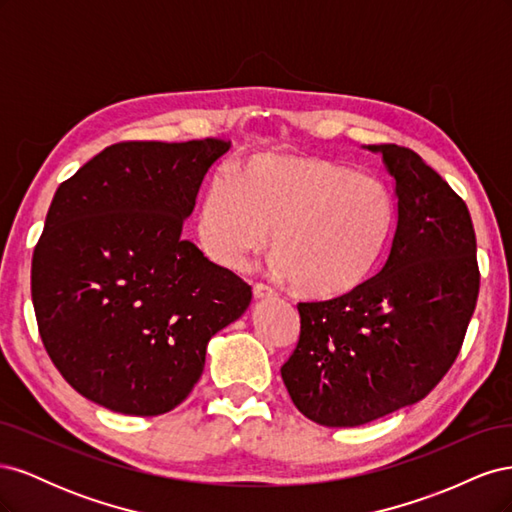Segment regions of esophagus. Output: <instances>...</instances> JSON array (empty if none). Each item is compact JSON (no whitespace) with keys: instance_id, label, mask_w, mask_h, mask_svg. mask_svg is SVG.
<instances>
[{"instance_id":"1","label":"esophagus","mask_w":512,"mask_h":512,"mask_svg":"<svg viewBox=\"0 0 512 512\" xmlns=\"http://www.w3.org/2000/svg\"><path fill=\"white\" fill-rule=\"evenodd\" d=\"M273 290L267 286V284H254V297L256 299H269L273 297Z\"/></svg>"}]
</instances>
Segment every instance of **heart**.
<instances>
[{"label":"heart","mask_w":512,"mask_h":512,"mask_svg":"<svg viewBox=\"0 0 512 512\" xmlns=\"http://www.w3.org/2000/svg\"><path fill=\"white\" fill-rule=\"evenodd\" d=\"M395 200L380 177L320 156L262 153L235 177H218L200 209L198 235L218 265L241 271L265 250L307 297L359 286L380 258Z\"/></svg>","instance_id":"1"}]
</instances>
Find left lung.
<instances>
[{
	"mask_svg": "<svg viewBox=\"0 0 512 512\" xmlns=\"http://www.w3.org/2000/svg\"><path fill=\"white\" fill-rule=\"evenodd\" d=\"M395 179L397 222L380 271L329 301L299 303L301 335L282 367L294 406L324 427H356L431 393L474 314L480 273L466 203L408 147L367 145Z\"/></svg>",
	"mask_w": 512,
	"mask_h": 512,
	"instance_id": "1",
	"label": "left lung"
}]
</instances>
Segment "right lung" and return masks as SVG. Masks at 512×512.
I'll list each match as a JSON object with an SVG mask.
<instances>
[{
    "instance_id": "1",
    "label": "right lung",
    "mask_w": 512,
    "mask_h": 512,
    "mask_svg": "<svg viewBox=\"0 0 512 512\" xmlns=\"http://www.w3.org/2000/svg\"><path fill=\"white\" fill-rule=\"evenodd\" d=\"M230 141H128L57 188L32 258L38 331L59 374L96 404L158 416L190 395L209 339L252 288L183 239Z\"/></svg>"
}]
</instances>
